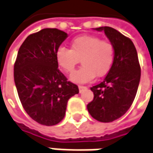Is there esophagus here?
<instances>
[{
  "label": "esophagus",
  "instance_id": "obj_1",
  "mask_svg": "<svg viewBox=\"0 0 153 153\" xmlns=\"http://www.w3.org/2000/svg\"><path fill=\"white\" fill-rule=\"evenodd\" d=\"M87 87L86 86H84V85H79V93H82L84 90H85Z\"/></svg>",
  "mask_w": 153,
  "mask_h": 153
}]
</instances>
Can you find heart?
<instances>
[{"label":"heart","instance_id":"obj_1","mask_svg":"<svg viewBox=\"0 0 153 153\" xmlns=\"http://www.w3.org/2000/svg\"><path fill=\"white\" fill-rule=\"evenodd\" d=\"M115 48L109 41L100 37L83 35L74 39L71 48L60 47L56 51V60L66 73L72 74L81 59L82 67L72 74L71 79L77 83L91 81L94 77L105 76L112 67Z\"/></svg>","mask_w":153,"mask_h":153}]
</instances>
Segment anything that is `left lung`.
Segmentation results:
<instances>
[{
    "label": "left lung",
    "instance_id": "obj_1",
    "mask_svg": "<svg viewBox=\"0 0 153 153\" xmlns=\"http://www.w3.org/2000/svg\"><path fill=\"white\" fill-rule=\"evenodd\" d=\"M104 31L115 48L112 67L105 79L91 87L94 100L87 105L91 116L100 122H112L130 108L138 91L140 66L137 50L129 38L110 27L96 28Z\"/></svg>",
    "mask_w": 153,
    "mask_h": 153
}]
</instances>
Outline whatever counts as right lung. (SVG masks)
Instances as JSON below:
<instances>
[{"label": "right lung", "instance_id": "right-lung-1", "mask_svg": "<svg viewBox=\"0 0 153 153\" xmlns=\"http://www.w3.org/2000/svg\"><path fill=\"white\" fill-rule=\"evenodd\" d=\"M68 37L57 28H44L27 37L14 67L17 93L23 108L34 121L54 126L66 114L68 100L78 85L59 70L56 51Z\"/></svg>", "mask_w": 153, "mask_h": 153}]
</instances>
